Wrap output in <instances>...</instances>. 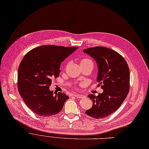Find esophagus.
<instances>
[{"label":"esophagus","instance_id":"esophagus-1","mask_svg":"<svg viewBox=\"0 0 149 149\" xmlns=\"http://www.w3.org/2000/svg\"><path fill=\"white\" fill-rule=\"evenodd\" d=\"M74 96H75V97H77V98H83L84 97V95H80V94H75Z\"/></svg>","mask_w":149,"mask_h":149}]
</instances>
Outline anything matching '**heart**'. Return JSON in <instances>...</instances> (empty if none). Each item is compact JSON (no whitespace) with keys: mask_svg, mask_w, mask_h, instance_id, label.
<instances>
[{"mask_svg":"<svg viewBox=\"0 0 149 149\" xmlns=\"http://www.w3.org/2000/svg\"><path fill=\"white\" fill-rule=\"evenodd\" d=\"M80 66L91 65H92V66H93V63L92 60L88 58H81L80 61Z\"/></svg>","mask_w":149,"mask_h":149,"instance_id":"b5f03b06","label":"heart"}]
</instances>
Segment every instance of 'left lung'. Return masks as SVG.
Here are the masks:
<instances>
[{"instance_id":"8db88e82","label":"left lung","mask_w":149,"mask_h":149,"mask_svg":"<svg viewBox=\"0 0 149 149\" xmlns=\"http://www.w3.org/2000/svg\"><path fill=\"white\" fill-rule=\"evenodd\" d=\"M95 59L98 72L97 81L103 92L98 96L88 97L92 107L86 111L93 118L101 119L113 113L126 99L130 88V70L126 61L121 55L106 47L95 46L84 49Z\"/></svg>"}]
</instances>
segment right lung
<instances>
[{"mask_svg":"<svg viewBox=\"0 0 149 149\" xmlns=\"http://www.w3.org/2000/svg\"><path fill=\"white\" fill-rule=\"evenodd\" d=\"M78 47L43 45L26 54L18 69L19 92L34 113L51 116L59 113L69 98L65 93L49 91L52 78L58 77L61 63Z\"/></svg>","mask_w":149,"mask_h":149,"instance_id":"1","label":"right lung"}]
</instances>
